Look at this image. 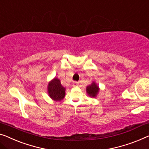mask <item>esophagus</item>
<instances>
[{"label": "esophagus", "mask_w": 149, "mask_h": 149, "mask_svg": "<svg viewBox=\"0 0 149 149\" xmlns=\"http://www.w3.org/2000/svg\"><path fill=\"white\" fill-rule=\"evenodd\" d=\"M77 85H78V82L77 81H74L73 82V86H74V87H75V86H77Z\"/></svg>", "instance_id": "esophagus-1"}]
</instances>
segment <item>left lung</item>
Instances as JSON below:
<instances>
[{"mask_svg":"<svg viewBox=\"0 0 149 149\" xmlns=\"http://www.w3.org/2000/svg\"><path fill=\"white\" fill-rule=\"evenodd\" d=\"M86 92L88 96L92 97H95L99 92V87L97 86L96 82L93 81L90 85H89L86 88Z\"/></svg>","mask_w":149,"mask_h":149,"instance_id":"left-lung-1","label":"left lung"}]
</instances>
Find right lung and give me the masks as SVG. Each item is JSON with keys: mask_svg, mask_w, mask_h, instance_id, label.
<instances>
[{"mask_svg": "<svg viewBox=\"0 0 149 149\" xmlns=\"http://www.w3.org/2000/svg\"><path fill=\"white\" fill-rule=\"evenodd\" d=\"M48 94L51 98L55 101H61L65 97V88L61 84L58 78L55 77L48 84Z\"/></svg>", "mask_w": 149, "mask_h": 149, "instance_id": "1", "label": "right lung"}]
</instances>
